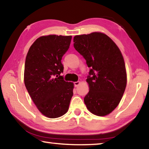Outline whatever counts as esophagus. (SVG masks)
<instances>
[{
    "label": "esophagus",
    "mask_w": 149,
    "mask_h": 149,
    "mask_svg": "<svg viewBox=\"0 0 149 149\" xmlns=\"http://www.w3.org/2000/svg\"><path fill=\"white\" fill-rule=\"evenodd\" d=\"M74 84L75 87H77L78 85L80 84V81H75V82L74 83Z\"/></svg>",
    "instance_id": "esophagus-1"
}]
</instances>
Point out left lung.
Here are the masks:
<instances>
[{"mask_svg":"<svg viewBox=\"0 0 149 149\" xmlns=\"http://www.w3.org/2000/svg\"><path fill=\"white\" fill-rule=\"evenodd\" d=\"M74 47L90 68L87 82L89 91L84 97L87 109L104 116L119 104L127 84L124 60L115 42L102 33L74 37Z\"/></svg>","mask_w":149,"mask_h":149,"instance_id":"8db88e82","label":"left lung"}]
</instances>
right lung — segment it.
Wrapping results in <instances>:
<instances>
[{
    "label": "right lung",
    "mask_w": 149,
    "mask_h": 149,
    "mask_svg": "<svg viewBox=\"0 0 149 149\" xmlns=\"http://www.w3.org/2000/svg\"><path fill=\"white\" fill-rule=\"evenodd\" d=\"M72 36L50 35L37 39L26 58L24 84L37 108L45 116L56 118L68 112L74 84L60 74L62 58L68 50Z\"/></svg>",
    "instance_id": "1"
}]
</instances>
